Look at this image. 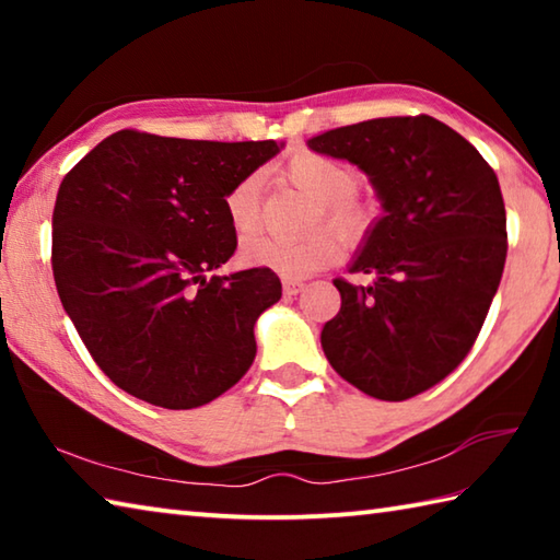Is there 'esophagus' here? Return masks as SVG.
Masks as SVG:
<instances>
[{
	"label": "esophagus",
	"instance_id": "esophagus-1",
	"mask_svg": "<svg viewBox=\"0 0 560 560\" xmlns=\"http://www.w3.org/2000/svg\"><path fill=\"white\" fill-rule=\"evenodd\" d=\"M303 289V281L301 279H283V293H287V296H296V293Z\"/></svg>",
	"mask_w": 560,
	"mask_h": 560
}]
</instances>
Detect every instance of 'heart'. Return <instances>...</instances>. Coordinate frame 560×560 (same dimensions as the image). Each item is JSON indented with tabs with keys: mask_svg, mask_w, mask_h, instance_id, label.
Wrapping results in <instances>:
<instances>
[{
	"mask_svg": "<svg viewBox=\"0 0 560 560\" xmlns=\"http://www.w3.org/2000/svg\"><path fill=\"white\" fill-rule=\"evenodd\" d=\"M283 175L316 200L311 224L326 220L346 240H360L368 232L373 222V205L355 192L360 175L353 165L318 153H296L287 160ZM224 207L236 232H249L252 226H257L259 179L254 175L242 177L226 195ZM335 231L316 226L301 240L257 232L242 242V257L254 267H267L283 277H308L330 267L343 254V240Z\"/></svg>",
	"mask_w": 560,
	"mask_h": 560,
	"instance_id": "1",
	"label": "heart"
}]
</instances>
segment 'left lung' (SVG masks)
<instances>
[{
	"mask_svg": "<svg viewBox=\"0 0 560 560\" xmlns=\"http://www.w3.org/2000/svg\"><path fill=\"white\" fill-rule=\"evenodd\" d=\"M371 175L385 217L350 271L334 279L340 311L320 330L334 371L377 400L400 402L442 383L477 340L506 261L497 173L432 116L363 120L308 140Z\"/></svg>",
	"mask_w": 560,
	"mask_h": 560,
	"instance_id": "1",
	"label": "left lung"
}]
</instances>
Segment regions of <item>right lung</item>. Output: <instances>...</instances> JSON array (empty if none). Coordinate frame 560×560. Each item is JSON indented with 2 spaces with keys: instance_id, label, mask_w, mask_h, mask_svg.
Masks as SVG:
<instances>
[{
  "instance_id": "1",
  "label": "right lung",
  "mask_w": 560,
  "mask_h": 560,
  "mask_svg": "<svg viewBox=\"0 0 560 560\" xmlns=\"http://www.w3.org/2000/svg\"><path fill=\"white\" fill-rule=\"evenodd\" d=\"M118 130L66 173L51 269L66 314L120 390L167 410L212 402L257 355L254 324L281 299L267 267L210 277L236 249L224 200L277 155Z\"/></svg>"
}]
</instances>
